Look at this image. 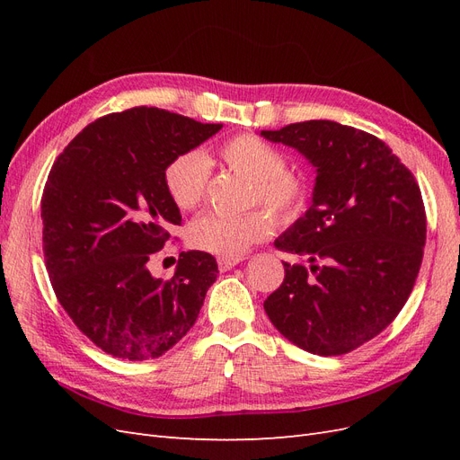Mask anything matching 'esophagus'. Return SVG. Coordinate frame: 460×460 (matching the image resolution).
<instances>
[{"instance_id": "obj_1", "label": "esophagus", "mask_w": 460, "mask_h": 460, "mask_svg": "<svg viewBox=\"0 0 460 460\" xmlns=\"http://www.w3.org/2000/svg\"><path fill=\"white\" fill-rule=\"evenodd\" d=\"M240 261H242V259H238V257H234V259H230V257H218V259H217L218 270H220V272H226V270L234 269L235 264H238Z\"/></svg>"}]
</instances>
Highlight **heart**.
<instances>
[{"instance_id":"heart-1","label":"heart","mask_w":460,"mask_h":460,"mask_svg":"<svg viewBox=\"0 0 460 460\" xmlns=\"http://www.w3.org/2000/svg\"><path fill=\"white\" fill-rule=\"evenodd\" d=\"M220 157L253 182L255 198L282 217L301 211L307 201V184L303 176L286 171L280 151L255 134L234 136L220 147ZM211 174V163L201 151H184L164 169V186L176 207L193 208L203 198ZM274 218L264 208L240 215L205 213L190 225V243L205 253L218 257H240L253 243L269 238Z\"/></svg>"}]
</instances>
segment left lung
<instances>
[{
	"label": "left lung",
	"instance_id": "8db88e82",
	"mask_svg": "<svg viewBox=\"0 0 460 460\" xmlns=\"http://www.w3.org/2000/svg\"><path fill=\"white\" fill-rule=\"evenodd\" d=\"M261 136L297 149L316 172L311 207L274 242L309 267L284 262L264 311L305 351L349 353L392 324L411 296L426 243L420 188L382 140L340 122Z\"/></svg>",
	"mask_w": 460,
	"mask_h": 460
}]
</instances>
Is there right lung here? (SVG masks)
I'll return each mask as SVG.
<instances>
[{
  "label": "right lung",
  "instance_id": "obj_1",
  "mask_svg": "<svg viewBox=\"0 0 460 460\" xmlns=\"http://www.w3.org/2000/svg\"><path fill=\"white\" fill-rule=\"evenodd\" d=\"M220 128L134 107L88 124L53 163L41 196L46 269L66 314L105 353L157 358L196 324L215 257L182 252L172 280L147 264L182 222L166 164Z\"/></svg>",
  "mask_w": 460,
  "mask_h": 460
}]
</instances>
